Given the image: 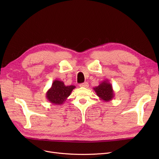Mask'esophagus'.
Segmentation results:
<instances>
[{
  "instance_id": "esophagus-1",
  "label": "esophagus",
  "mask_w": 159,
  "mask_h": 159,
  "mask_svg": "<svg viewBox=\"0 0 159 159\" xmlns=\"http://www.w3.org/2000/svg\"><path fill=\"white\" fill-rule=\"evenodd\" d=\"M79 86H80V87L88 88L89 86V84H88V82H84V83H82V84H80Z\"/></svg>"
}]
</instances>
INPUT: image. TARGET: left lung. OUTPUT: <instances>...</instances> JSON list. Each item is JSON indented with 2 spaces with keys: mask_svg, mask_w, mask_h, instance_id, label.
<instances>
[{
  "mask_svg": "<svg viewBox=\"0 0 159 159\" xmlns=\"http://www.w3.org/2000/svg\"><path fill=\"white\" fill-rule=\"evenodd\" d=\"M97 95L105 102H110L113 98L115 94L111 84L108 80L102 81L98 86L93 88Z\"/></svg>",
  "mask_w": 159,
  "mask_h": 159,
  "instance_id": "obj_1",
  "label": "left lung"
}]
</instances>
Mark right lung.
Returning <instances> with one entry per match:
<instances>
[{"label": "right lung", "mask_w": 159, "mask_h": 159, "mask_svg": "<svg viewBox=\"0 0 159 159\" xmlns=\"http://www.w3.org/2000/svg\"><path fill=\"white\" fill-rule=\"evenodd\" d=\"M75 88L73 85L66 86L64 82L61 80H55L52 87L46 92V98L50 103L57 106L61 105L66 101Z\"/></svg>", "instance_id": "1"}]
</instances>
